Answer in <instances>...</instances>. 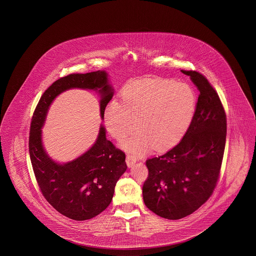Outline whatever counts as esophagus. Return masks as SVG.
I'll use <instances>...</instances> for the list:
<instances>
[{
  "instance_id": "34e87169",
  "label": "esophagus",
  "mask_w": 256,
  "mask_h": 256,
  "mask_svg": "<svg viewBox=\"0 0 256 256\" xmlns=\"http://www.w3.org/2000/svg\"><path fill=\"white\" fill-rule=\"evenodd\" d=\"M126 162L128 167H132L136 163V158L133 156L128 155L126 158Z\"/></svg>"
}]
</instances>
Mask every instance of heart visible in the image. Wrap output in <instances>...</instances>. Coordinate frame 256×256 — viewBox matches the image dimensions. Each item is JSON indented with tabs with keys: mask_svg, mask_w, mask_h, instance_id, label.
I'll list each match as a JSON object with an SVG mask.
<instances>
[{
	"mask_svg": "<svg viewBox=\"0 0 256 256\" xmlns=\"http://www.w3.org/2000/svg\"><path fill=\"white\" fill-rule=\"evenodd\" d=\"M197 103L194 89L172 80L144 78L123 88L121 103L112 100L103 118L110 134L134 155H142L154 148L165 150L176 144L192 121Z\"/></svg>",
	"mask_w": 256,
	"mask_h": 256,
	"instance_id": "1",
	"label": "heart"
}]
</instances>
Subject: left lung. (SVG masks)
Wrapping results in <instances>:
<instances>
[{"instance_id": "left-lung-1", "label": "left lung", "mask_w": 256, "mask_h": 256, "mask_svg": "<svg viewBox=\"0 0 256 256\" xmlns=\"http://www.w3.org/2000/svg\"><path fill=\"white\" fill-rule=\"evenodd\" d=\"M199 90L192 121L167 153L146 160V206L168 220L186 217L208 200L217 185L226 140V114L216 90L197 71L181 70Z\"/></svg>"}]
</instances>
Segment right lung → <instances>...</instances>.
I'll use <instances>...</instances> for the list:
<instances>
[{
    "label": "right lung",
    "mask_w": 256,
    "mask_h": 256,
    "mask_svg": "<svg viewBox=\"0 0 256 256\" xmlns=\"http://www.w3.org/2000/svg\"><path fill=\"white\" fill-rule=\"evenodd\" d=\"M72 88L88 89L100 94V116L114 96L106 71L70 74L50 86L42 94L32 117L29 153L39 188L48 204L64 216L86 220L98 216L112 200L114 188L126 170V155L106 138L100 124L93 146L70 162H56L43 148L42 130L50 104Z\"/></svg>",
    "instance_id": "obj_1"
}]
</instances>
